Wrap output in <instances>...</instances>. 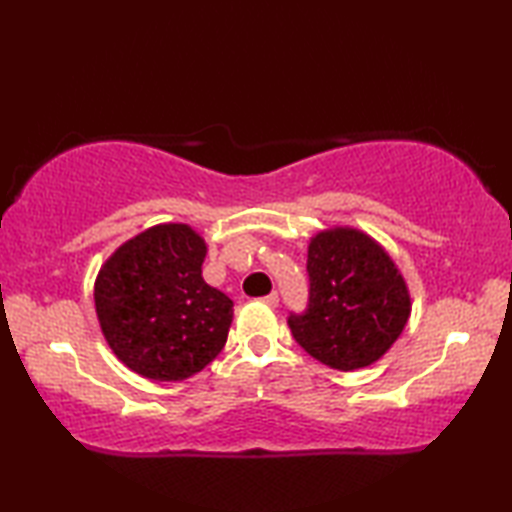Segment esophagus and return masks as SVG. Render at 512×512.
Masks as SVG:
<instances>
[{
  "mask_svg": "<svg viewBox=\"0 0 512 512\" xmlns=\"http://www.w3.org/2000/svg\"><path fill=\"white\" fill-rule=\"evenodd\" d=\"M264 302L268 307H277V302H280V296H277V293L273 291V293H268V296L264 298Z\"/></svg>",
  "mask_w": 512,
  "mask_h": 512,
  "instance_id": "esophagus-1",
  "label": "esophagus"
}]
</instances>
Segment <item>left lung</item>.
Listing matches in <instances>:
<instances>
[{
    "label": "left lung",
    "instance_id": "obj_1",
    "mask_svg": "<svg viewBox=\"0 0 512 512\" xmlns=\"http://www.w3.org/2000/svg\"><path fill=\"white\" fill-rule=\"evenodd\" d=\"M309 305L289 316L293 339L334 370L384 357L411 316V296L391 255L366 232L332 228L309 241Z\"/></svg>",
    "mask_w": 512,
    "mask_h": 512
}]
</instances>
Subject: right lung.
I'll use <instances>...</instances> for the list:
<instances>
[{
  "label": "right lung",
  "mask_w": 512,
  "mask_h": 512,
  "mask_svg": "<svg viewBox=\"0 0 512 512\" xmlns=\"http://www.w3.org/2000/svg\"><path fill=\"white\" fill-rule=\"evenodd\" d=\"M207 246L185 223L128 239L94 282L101 332L121 363L153 381L201 372L228 341L232 300L203 280Z\"/></svg>",
  "instance_id": "1"
}]
</instances>
